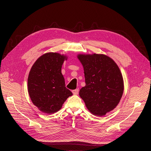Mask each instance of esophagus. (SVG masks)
I'll return each instance as SVG.
<instances>
[{
  "label": "esophagus",
  "mask_w": 151,
  "mask_h": 151,
  "mask_svg": "<svg viewBox=\"0 0 151 151\" xmlns=\"http://www.w3.org/2000/svg\"><path fill=\"white\" fill-rule=\"evenodd\" d=\"M79 91V88H77V89H76L73 90V91H72V93L74 94H78Z\"/></svg>",
  "instance_id": "obj_1"
}]
</instances>
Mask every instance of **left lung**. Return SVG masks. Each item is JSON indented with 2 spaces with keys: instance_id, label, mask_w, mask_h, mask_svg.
<instances>
[{
  "instance_id": "left-lung-1",
  "label": "left lung",
  "mask_w": 151,
  "mask_h": 151,
  "mask_svg": "<svg viewBox=\"0 0 151 151\" xmlns=\"http://www.w3.org/2000/svg\"><path fill=\"white\" fill-rule=\"evenodd\" d=\"M84 67L86 86L79 91L88 110L103 116L116 108L123 93V80L119 67L103 54H79Z\"/></svg>"
}]
</instances>
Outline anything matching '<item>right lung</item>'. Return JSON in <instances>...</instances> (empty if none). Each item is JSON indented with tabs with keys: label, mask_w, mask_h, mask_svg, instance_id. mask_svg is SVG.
<instances>
[{
	"label": "right lung",
	"mask_w": 151,
	"mask_h": 151,
	"mask_svg": "<svg viewBox=\"0 0 151 151\" xmlns=\"http://www.w3.org/2000/svg\"><path fill=\"white\" fill-rule=\"evenodd\" d=\"M67 57L58 53H47L32 66L28 79V93L32 102L41 111L52 114L60 110L72 95L66 88L62 66Z\"/></svg>",
	"instance_id": "right-lung-1"
}]
</instances>
